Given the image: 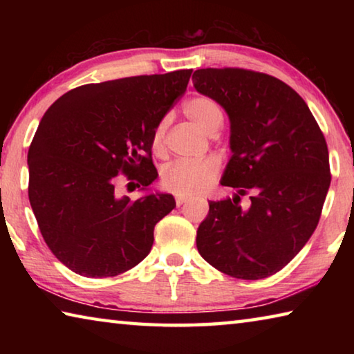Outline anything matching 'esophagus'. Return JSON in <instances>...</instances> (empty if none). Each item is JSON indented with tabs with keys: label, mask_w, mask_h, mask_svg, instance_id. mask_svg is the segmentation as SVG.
I'll list each match as a JSON object with an SVG mask.
<instances>
[{
	"label": "esophagus",
	"mask_w": 354,
	"mask_h": 354,
	"mask_svg": "<svg viewBox=\"0 0 354 354\" xmlns=\"http://www.w3.org/2000/svg\"><path fill=\"white\" fill-rule=\"evenodd\" d=\"M184 203H187V198H184V196H176V205L178 206H183L184 205Z\"/></svg>",
	"instance_id": "esophagus-1"
}]
</instances>
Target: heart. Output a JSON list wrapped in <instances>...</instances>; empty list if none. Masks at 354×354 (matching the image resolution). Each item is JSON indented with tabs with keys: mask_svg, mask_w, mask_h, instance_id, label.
Listing matches in <instances>:
<instances>
[{
	"mask_svg": "<svg viewBox=\"0 0 354 354\" xmlns=\"http://www.w3.org/2000/svg\"><path fill=\"white\" fill-rule=\"evenodd\" d=\"M184 113L192 123H195L206 134H212L223 123V111L217 101L206 95H198L184 103ZM167 120L158 123L153 131L151 145L156 153H162L165 148ZM220 171L217 158L201 160H176L167 165L162 171V184L167 190L179 196H195L211 185Z\"/></svg>",
	"mask_w": 354,
	"mask_h": 354,
	"instance_id": "1",
	"label": "heart"
}]
</instances>
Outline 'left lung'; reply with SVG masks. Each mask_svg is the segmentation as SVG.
<instances>
[{
  "mask_svg": "<svg viewBox=\"0 0 354 354\" xmlns=\"http://www.w3.org/2000/svg\"><path fill=\"white\" fill-rule=\"evenodd\" d=\"M192 81L230 117L232 156L220 184L236 190L232 198L209 201L196 248L232 278H267L298 254L319 225L331 183L326 140L304 100L270 75L201 68ZM245 194L250 201L242 208Z\"/></svg>",
  "mask_w": 354,
  "mask_h": 354,
  "instance_id": "left-lung-1",
  "label": "left lung"
}]
</instances>
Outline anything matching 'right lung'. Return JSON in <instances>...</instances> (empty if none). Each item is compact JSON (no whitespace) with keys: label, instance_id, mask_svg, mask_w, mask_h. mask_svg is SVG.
Returning a JSON list of instances; mask_svg holds the SVG:
<instances>
[{"label":"right lung","instance_id":"add662e5","mask_svg":"<svg viewBox=\"0 0 354 354\" xmlns=\"http://www.w3.org/2000/svg\"><path fill=\"white\" fill-rule=\"evenodd\" d=\"M192 70L86 84L41 117L28 153L29 203L48 248L70 270L107 278L148 256L170 194L115 195L124 173L147 190L158 171L153 131L183 97ZM131 184V183H129Z\"/></svg>","mask_w":354,"mask_h":354}]
</instances>
